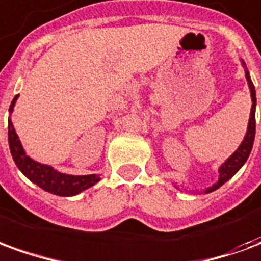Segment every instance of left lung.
Listing matches in <instances>:
<instances>
[{
    "instance_id": "left-lung-1",
    "label": "left lung",
    "mask_w": 261,
    "mask_h": 261,
    "mask_svg": "<svg viewBox=\"0 0 261 261\" xmlns=\"http://www.w3.org/2000/svg\"><path fill=\"white\" fill-rule=\"evenodd\" d=\"M242 67L245 68V76H246L247 85H249V89H250V96H252V109H250V117H249L247 131L246 134H245L243 141H242L241 145L238 147V149L230 155L229 158L225 161L224 164L219 166L218 181L214 183L213 186L207 187V189L204 190L205 194L214 192V190H217V189H219L224 183H226V181L229 180L230 177H233V176L236 175V172L245 165V162H246L247 158H249V155L252 152L253 142H254V134H256V89H254V85H253L252 80H250V74H249V71H247L246 64L243 63V60H242Z\"/></svg>"
}]
</instances>
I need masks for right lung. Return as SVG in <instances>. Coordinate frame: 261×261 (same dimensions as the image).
<instances>
[{"instance_id":"obj_1","label":"right lung","mask_w":261,"mask_h":261,"mask_svg":"<svg viewBox=\"0 0 261 261\" xmlns=\"http://www.w3.org/2000/svg\"><path fill=\"white\" fill-rule=\"evenodd\" d=\"M18 97H19V95H16L14 100L11 102L9 113L14 112V106ZM8 142L11 155H12L18 169L29 180L33 181L43 190L51 193V194H57V196L61 197L76 196V194H80L81 192L89 189L100 180V177L97 175H67V173H61L59 170H56L50 165H44L33 161L31 156L26 155L11 119H8Z\"/></svg>"}]
</instances>
